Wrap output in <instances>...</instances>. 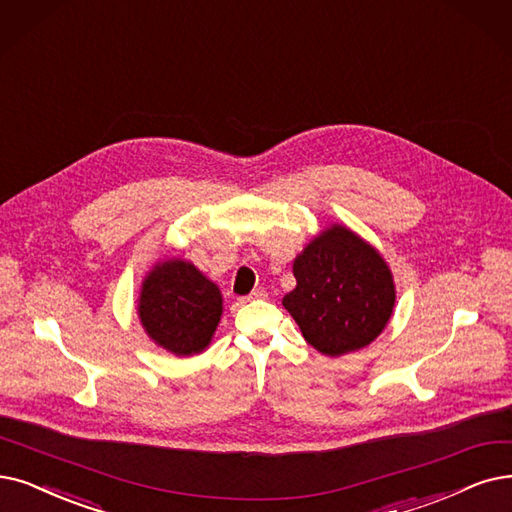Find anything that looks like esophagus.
I'll return each instance as SVG.
<instances>
[{
  "label": "esophagus",
  "instance_id": "34e87169",
  "mask_svg": "<svg viewBox=\"0 0 512 512\" xmlns=\"http://www.w3.org/2000/svg\"><path fill=\"white\" fill-rule=\"evenodd\" d=\"M269 294H267V290L264 288H256L250 296H248V300H262V298H267Z\"/></svg>",
  "mask_w": 512,
  "mask_h": 512
}]
</instances>
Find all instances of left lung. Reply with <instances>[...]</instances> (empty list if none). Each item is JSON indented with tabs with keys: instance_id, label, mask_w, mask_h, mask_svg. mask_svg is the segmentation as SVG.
I'll return each instance as SVG.
<instances>
[{
	"instance_id": "8db88e82",
	"label": "left lung",
	"mask_w": 512,
	"mask_h": 512,
	"mask_svg": "<svg viewBox=\"0 0 512 512\" xmlns=\"http://www.w3.org/2000/svg\"><path fill=\"white\" fill-rule=\"evenodd\" d=\"M283 306L304 340L340 357L376 340L393 315L395 281L376 248L342 224L323 229L294 260Z\"/></svg>"
}]
</instances>
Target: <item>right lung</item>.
<instances>
[{"label":"right lung","instance_id":"1","mask_svg":"<svg viewBox=\"0 0 512 512\" xmlns=\"http://www.w3.org/2000/svg\"><path fill=\"white\" fill-rule=\"evenodd\" d=\"M138 317L149 338L176 357L208 349L222 317L218 285L193 262H157L142 281Z\"/></svg>","mask_w":512,"mask_h":512}]
</instances>
